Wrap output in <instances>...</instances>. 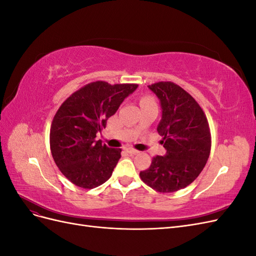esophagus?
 <instances>
[{
    "mask_svg": "<svg viewBox=\"0 0 256 256\" xmlns=\"http://www.w3.org/2000/svg\"><path fill=\"white\" fill-rule=\"evenodd\" d=\"M127 152H128L129 154H138V152H140L138 150H136L132 148V147H128V148H127Z\"/></svg>",
    "mask_w": 256,
    "mask_h": 256,
    "instance_id": "obj_1",
    "label": "esophagus"
}]
</instances>
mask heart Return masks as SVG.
Returning a JSON list of instances; mask_svg holds the SVG:
<instances>
[{"instance_id":"b5f03b06","label":"heart","mask_w":256,"mask_h":256,"mask_svg":"<svg viewBox=\"0 0 256 256\" xmlns=\"http://www.w3.org/2000/svg\"><path fill=\"white\" fill-rule=\"evenodd\" d=\"M147 104H156V102H154V100L152 97H144L141 99V106H144Z\"/></svg>"}]
</instances>
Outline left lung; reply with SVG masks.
I'll return each mask as SVG.
<instances>
[{
    "mask_svg": "<svg viewBox=\"0 0 256 256\" xmlns=\"http://www.w3.org/2000/svg\"><path fill=\"white\" fill-rule=\"evenodd\" d=\"M148 88L160 100L162 118L157 131L164 136L166 154L154 157L140 177L158 192H175L194 182L202 172L210 154V130L202 108L180 85L161 81Z\"/></svg>",
    "mask_w": 256,
    "mask_h": 256,
    "instance_id": "8db88e82",
    "label": "left lung"
}]
</instances>
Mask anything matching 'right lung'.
Listing matches in <instances>:
<instances>
[{
    "instance_id": "right-lung-1",
    "label": "right lung",
    "mask_w": 256,
    "mask_h": 256,
    "mask_svg": "<svg viewBox=\"0 0 256 256\" xmlns=\"http://www.w3.org/2000/svg\"><path fill=\"white\" fill-rule=\"evenodd\" d=\"M138 84L96 81L74 92L58 108L51 124L50 148L54 162L74 184L92 189L106 182L120 158V148H111L96 134L118 110Z\"/></svg>"
}]
</instances>
